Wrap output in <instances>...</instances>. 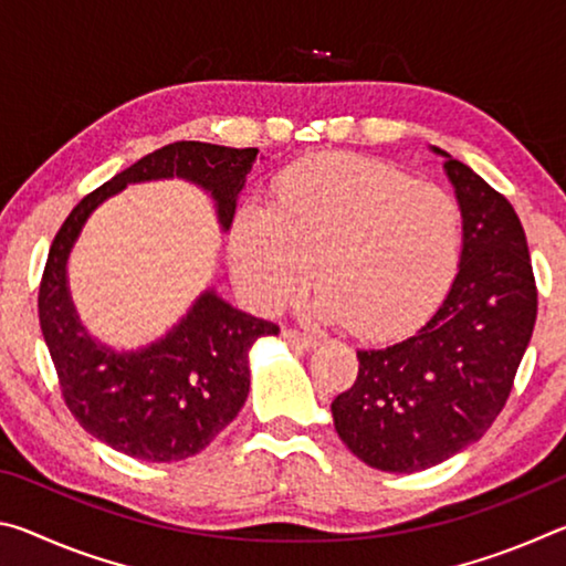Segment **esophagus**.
Instances as JSON below:
<instances>
[{"instance_id": "34e87169", "label": "esophagus", "mask_w": 566, "mask_h": 566, "mask_svg": "<svg viewBox=\"0 0 566 566\" xmlns=\"http://www.w3.org/2000/svg\"><path fill=\"white\" fill-rule=\"evenodd\" d=\"M282 337L290 342V344H296V347L302 349H314L319 344V339L314 337V334H306V332H296V329H284Z\"/></svg>"}]
</instances>
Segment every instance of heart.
Here are the masks:
<instances>
[{
  "label": "heart",
  "mask_w": 566,
  "mask_h": 566,
  "mask_svg": "<svg viewBox=\"0 0 566 566\" xmlns=\"http://www.w3.org/2000/svg\"><path fill=\"white\" fill-rule=\"evenodd\" d=\"M457 199L387 161L317 155L282 171L274 207L249 202L229 234L232 270L264 312L310 282L314 314L347 322L357 337H389L424 322L462 260Z\"/></svg>",
  "instance_id": "b5f03b06"
}]
</instances>
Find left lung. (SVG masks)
<instances>
[{"label":"left lung","instance_id":"1","mask_svg":"<svg viewBox=\"0 0 566 566\" xmlns=\"http://www.w3.org/2000/svg\"><path fill=\"white\" fill-rule=\"evenodd\" d=\"M429 149L444 159L464 219L452 290L409 337L359 349L357 379L332 401L349 452L395 474L442 464L484 437L510 397L536 319L520 217L474 169Z\"/></svg>","mask_w":566,"mask_h":566}]
</instances>
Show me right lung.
<instances>
[{"label": "right lung", "mask_w": 566, "mask_h": 566, "mask_svg": "<svg viewBox=\"0 0 566 566\" xmlns=\"http://www.w3.org/2000/svg\"><path fill=\"white\" fill-rule=\"evenodd\" d=\"M260 149L175 142L134 161L72 209L56 232L40 286V324L62 395L99 442L142 462H179L212 442L244 407L249 352L280 327L229 304L207 286L155 342L112 347L84 327L70 290V256L84 224L129 185L181 179L209 195L222 232Z\"/></svg>", "instance_id": "right-lung-1"}]
</instances>
